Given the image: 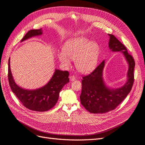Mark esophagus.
Instances as JSON below:
<instances>
[{
	"label": "esophagus",
	"mask_w": 145,
	"mask_h": 145,
	"mask_svg": "<svg viewBox=\"0 0 145 145\" xmlns=\"http://www.w3.org/2000/svg\"><path fill=\"white\" fill-rule=\"evenodd\" d=\"M69 78H70V81H74L76 79L75 76H73V75H71V76H70Z\"/></svg>",
	"instance_id": "obj_1"
}]
</instances>
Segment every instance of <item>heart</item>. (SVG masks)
Instances as JSON below:
<instances>
[{
  "instance_id": "obj_1",
  "label": "heart",
  "mask_w": 145,
  "mask_h": 145,
  "mask_svg": "<svg viewBox=\"0 0 145 145\" xmlns=\"http://www.w3.org/2000/svg\"><path fill=\"white\" fill-rule=\"evenodd\" d=\"M63 52L58 54V59L63 66H71V59L75 60L78 71L87 73L94 69L98 63L100 47L97 43L84 37H76L65 43Z\"/></svg>"
}]
</instances>
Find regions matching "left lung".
<instances>
[{"instance_id": "obj_1", "label": "left lung", "mask_w": 145, "mask_h": 145, "mask_svg": "<svg viewBox=\"0 0 145 145\" xmlns=\"http://www.w3.org/2000/svg\"><path fill=\"white\" fill-rule=\"evenodd\" d=\"M110 39L108 48L112 52H122L128 64L127 81L122 87L111 88L105 83L103 72L105 61L94 71L82 80V91L80 95L81 104L91 113L102 114L113 110L127 96L134 83L135 61L127 48L112 34H108Z\"/></svg>"}]
</instances>
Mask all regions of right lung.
Here are the masks:
<instances>
[{"instance_id":"add662e5","label":"right lung","mask_w":145,"mask_h":145,"mask_svg":"<svg viewBox=\"0 0 145 145\" xmlns=\"http://www.w3.org/2000/svg\"><path fill=\"white\" fill-rule=\"evenodd\" d=\"M41 29L31 30L24 36L21 42L43 35ZM8 80L12 91L26 108L35 111H46L57 104L59 93L63 87L69 82V72L55 69L49 82L37 89H26L18 86L12 76L10 67V58L8 60Z\"/></svg>"}]
</instances>
